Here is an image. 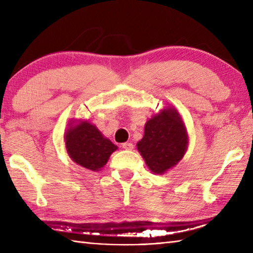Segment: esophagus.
<instances>
[{
  "label": "esophagus",
  "mask_w": 253,
  "mask_h": 253,
  "mask_svg": "<svg viewBox=\"0 0 253 253\" xmlns=\"http://www.w3.org/2000/svg\"><path fill=\"white\" fill-rule=\"evenodd\" d=\"M122 147H123L124 149H128V151H130V149L134 148V145H132L131 143H124V144L122 145Z\"/></svg>",
  "instance_id": "34e87169"
}]
</instances>
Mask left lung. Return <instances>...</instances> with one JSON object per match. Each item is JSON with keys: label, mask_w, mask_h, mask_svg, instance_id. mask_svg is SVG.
Listing matches in <instances>:
<instances>
[{"label": "left lung", "mask_w": 253, "mask_h": 253, "mask_svg": "<svg viewBox=\"0 0 253 253\" xmlns=\"http://www.w3.org/2000/svg\"><path fill=\"white\" fill-rule=\"evenodd\" d=\"M187 147L185 126L175 109L168 108L149 119L137 149L155 174H163L182 160Z\"/></svg>", "instance_id": "1"}]
</instances>
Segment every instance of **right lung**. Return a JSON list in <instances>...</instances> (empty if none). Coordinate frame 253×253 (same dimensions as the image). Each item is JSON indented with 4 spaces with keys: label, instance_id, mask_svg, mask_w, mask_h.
I'll return each instance as SVG.
<instances>
[{
    "label": "right lung",
    "instance_id": "add662e5",
    "mask_svg": "<svg viewBox=\"0 0 253 253\" xmlns=\"http://www.w3.org/2000/svg\"><path fill=\"white\" fill-rule=\"evenodd\" d=\"M66 147L72 161L91 170L104 168L111 153L117 149L116 145L105 138L96 126L88 122H81L68 129Z\"/></svg>",
    "mask_w": 253,
    "mask_h": 253
}]
</instances>
